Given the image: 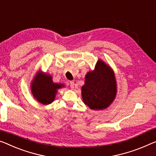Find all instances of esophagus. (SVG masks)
Returning <instances> with one entry per match:
<instances>
[{"label": "esophagus", "instance_id": "34e87169", "mask_svg": "<svg viewBox=\"0 0 156 156\" xmlns=\"http://www.w3.org/2000/svg\"><path fill=\"white\" fill-rule=\"evenodd\" d=\"M70 86L71 88H74V86H75V83H74V81H70Z\"/></svg>", "mask_w": 156, "mask_h": 156}]
</instances>
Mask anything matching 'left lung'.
<instances>
[{
    "mask_svg": "<svg viewBox=\"0 0 156 156\" xmlns=\"http://www.w3.org/2000/svg\"><path fill=\"white\" fill-rule=\"evenodd\" d=\"M116 94V82L114 72L101 60L98 61L95 70L88 72L81 95L85 105L91 109L107 108Z\"/></svg>",
    "mask_w": 156,
    "mask_h": 156,
    "instance_id": "8db88e82",
    "label": "left lung"
}]
</instances>
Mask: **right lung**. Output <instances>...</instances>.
<instances>
[{"label": "right lung", "instance_id": "right-lung-1", "mask_svg": "<svg viewBox=\"0 0 156 156\" xmlns=\"http://www.w3.org/2000/svg\"><path fill=\"white\" fill-rule=\"evenodd\" d=\"M63 87V84L52 81L51 76L44 73H38L31 85L32 93L38 102L48 105L54 100L57 89Z\"/></svg>", "mask_w": 156, "mask_h": 156}]
</instances>
